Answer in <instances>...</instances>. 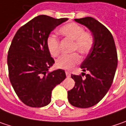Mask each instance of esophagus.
Masks as SVG:
<instances>
[{
    "label": "esophagus",
    "mask_w": 126,
    "mask_h": 126,
    "mask_svg": "<svg viewBox=\"0 0 126 126\" xmlns=\"http://www.w3.org/2000/svg\"><path fill=\"white\" fill-rule=\"evenodd\" d=\"M65 72L66 76H67V77H70V71H68V70H65Z\"/></svg>",
    "instance_id": "esophagus-1"
}]
</instances>
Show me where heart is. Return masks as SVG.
Wrapping results in <instances>:
<instances>
[{"label": "heart", "instance_id": "obj_1", "mask_svg": "<svg viewBox=\"0 0 126 126\" xmlns=\"http://www.w3.org/2000/svg\"><path fill=\"white\" fill-rule=\"evenodd\" d=\"M65 39L73 42L72 52L78 51L83 56L88 55L94 46V38L88 31H85L83 27L76 23H69L59 28L58 31ZM46 45L48 52L53 57H57L61 53L60 41L53 35H50L47 38ZM80 57L77 53L69 56H61L57 61L56 65L62 69H71L75 65L80 63Z\"/></svg>", "mask_w": 126, "mask_h": 126}]
</instances>
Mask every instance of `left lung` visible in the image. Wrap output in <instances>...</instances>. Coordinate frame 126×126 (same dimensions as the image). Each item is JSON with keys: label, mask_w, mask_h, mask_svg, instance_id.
<instances>
[{"label": "left lung", "mask_w": 126, "mask_h": 126, "mask_svg": "<svg viewBox=\"0 0 126 126\" xmlns=\"http://www.w3.org/2000/svg\"><path fill=\"white\" fill-rule=\"evenodd\" d=\"M88 27L94 38L92 50L82 63L81 75H71L75 86L68 91V99L75 107L87 108L99 103L113 83L118 64V56L113 37L107 28L91 17L75 19ZM85 75V79H83Z\"/></svg>", "instance_id": "8db88e82"}]
</instances>
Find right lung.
Wrapping results in <instances>:
<instances>
[{
	"label": "right lung",
	"instance_id": "1",
	"mask_svg": "<svg viewBox=\"0 0 126 126\" xmlns=\"http://www.w3.org/2000/svg\"><path fill=\"white\" fill-rule=\"evenodd\" d=\"M67 20L38 16L21 26L13 37L8 53L9 79L19 99L28 106L49 104L53 89L66 77L62 69L48 71L55 61L46 41L56 26Z\"/></svg>",
	"mask_w": 126,
	"mask_h": 126
}]
</instances>
